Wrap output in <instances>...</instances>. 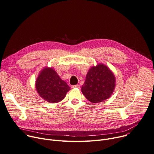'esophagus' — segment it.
Instances as JSON below:
<instances>
[{
    "label": "esophagus",
    "mask_w": 154,
    "mask_h": 154,
    "mask_svg": "<svg viewBox=\"0 0 154 154\" xmlns=\"http://www.w3.org/2000/svg\"><path fill=\"white\" fill-rule=\"evenodd\" d=\"M80 88V86L79 84H77V85H75V86H72V88L74 89V88Z\"/></svg>",
    "instance_id": "esophagus-1"
}]
</instances>
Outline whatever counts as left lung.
Returning <instances> with one entry per match:
<instances>
[{"instance_id":"8db88e82","label":"left lung","mask_w":154,"mask_h":154,"mask_svg":"<svg viewBox=\"0 0 154 154\" xmlns=\"http://www.w3.org/2000/svg\"><path fill=\"white\" fill-rule=\"evenodd\" d=\"M116 78L106 65L99 63L89 70L81 92L89 101L97 103L109 97L116 88Z\"/></svg>"}]
</instances>
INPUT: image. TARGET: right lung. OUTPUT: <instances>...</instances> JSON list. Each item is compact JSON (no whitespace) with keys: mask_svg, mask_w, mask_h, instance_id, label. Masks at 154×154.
<instances>
[{"mask_svg":"<svg viewBox=\"0 0 154 154\" xmlns=\"http://www.w3.org/2000/svg\"><path fill=\"white\" fill-rule=\"evenodd\" d=\"M35 88L38 95L51 103L63 100L70 88L62 80L52 67L45 66L35 81Z\"/></svg>","mask_w":154,"mask_h":154,"instance_id":"1","label":"right lung"}]
</instances>
